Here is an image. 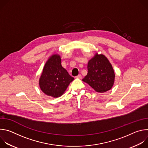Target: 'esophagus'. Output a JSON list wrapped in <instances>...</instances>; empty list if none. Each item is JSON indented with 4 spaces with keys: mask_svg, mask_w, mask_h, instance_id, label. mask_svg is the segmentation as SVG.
Wrapping results in <instances>:
<instances>
[{
    "mask_svg": "<svg viewBox=\"0 0 148 148\" xmlns=\"http://www.w3.org/2000/svg\"><path fill=\"white\" fill-rule=\"evenodd\" d=\"M81 77H82V76L81 74H79L77 76H76V78H81Z\"/></svg>",
    "mask_w": 148,
    "mask_h": 148,
    "instance_id": "34e87169",
    "label": "esophagus"
}]
</instances>
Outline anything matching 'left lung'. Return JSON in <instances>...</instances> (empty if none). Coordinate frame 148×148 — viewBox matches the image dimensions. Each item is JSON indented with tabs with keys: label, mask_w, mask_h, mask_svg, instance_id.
I'll return each mask as SVG.
<instances>
[{
	"label": "left lung",
	"mask_w": 148,
	"mask_h": 148,
	"mask_svg": "<svg viewBox=\"0 0 148 148\" xmlns=\"http://www.w3.org/2000/svg\"><path fill=\"white\" fill-rule=\"evenodd\" d=\"M87 75L82 81L98 92H105L112 87L115 73L108 58L103 54H96L88 63Z\"/></svg>",
	"instance_id": "1"
}]
</instances>
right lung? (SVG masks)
Returning a JSON list of instances; mask_svg holds the SVG:
<instances>
[{
    "mask_svg": "<svg viewBox=\"0 0 148 148\" xmlns=\"http://www.w3.org/2000/svg\"><path fill=\"white\" fill-rule=\"evenodd\" d=\"M74 78L61 66L58 54L52 55L46 62L39 79L40 89L54 98L61 96Z\"/></svg>",
    "mask_w": 148,
    "mask_h": 148,
    "instance_id": "add662e5",
    "label": "right lung"
}]
</instances>
